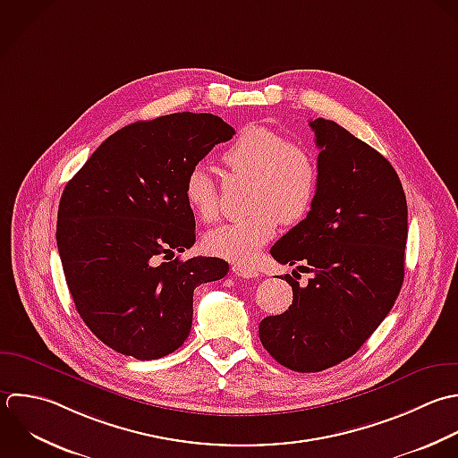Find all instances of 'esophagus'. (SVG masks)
<instances>
[{"label": "esophagus", "instance_id": "obj_1", "mask_svg": "<svg viewBox=\"0 0 458 458\" xmlns=\"http://www.w3.org/2000/svg\"><path fill=\"white\" fill-rule=\"evenodd\" d=\"M232 271L235 276H241V278H257L259 273L253 269V267H248V266H241V264H233L232 266Z\"/></svg>", "mask_w": 458, "mask_h": 458}]
</instances>
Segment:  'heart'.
Instances as JSON below:
<instances>
[{
	"label": "heart",
	"mask_w": 458,
	"mask_h": 458,
	"mask_svg": "<svg viewBox=\"0 0 458 458\" xmlns=\"http://www.w3.org/2000/svg\"><path fill=\"white\" fill-rule=\"evenodd\" d=\"M221 160L233 173L251 178L250 214L208 232L205 250L235 264H250L275 237L278 223L296 225L309 216L319 192V160L310 146L260 124L244 128ZM185 199L201 221L217 217V189L205 167L189 171Z\"/></svg>",
	"instance_id": "b5f03b06"
}]
</instances>
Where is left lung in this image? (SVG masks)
Instances as JSON below:
<instances>
[{"instance_id": "left-lung-1", "label": "left lung", "mask_w": 458, "mask_h": 458, "mask_svg": "<svg viewBox=\"0 0 458 458\" xmlns=\"http://www.w3.org/2000/svg\"><path fill=\"white\" fill-rule=\"evenodd\" d=\"M321 182L309 216L273 248L291 275L293 305L262 319L267 353L300 373H318L355 355L391 312L405 276L407 199L391 162L334 121H310Z\"/></svg>"}]
</instances>
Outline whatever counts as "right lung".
<instances>
[{
    "label": "right lung",
    "mask_w": 458,
    "mask_h": 458,
    "mask_svg": "<svg viewBox=\"0 0 458 458\" xmlns=\"http://www.w3.org/2000/svg\"><path fill=\"white\" fill-rule=\"evenodd\" d=\"M235 130L212 114L176 112L112 133L67 182L56 246L74 307L108 348L137 360L178 350L192 294L226 276L216 257L173 259L196 241L189 171Z\"/></svg>",
    "instance_id": "1"
}]
</instances>
